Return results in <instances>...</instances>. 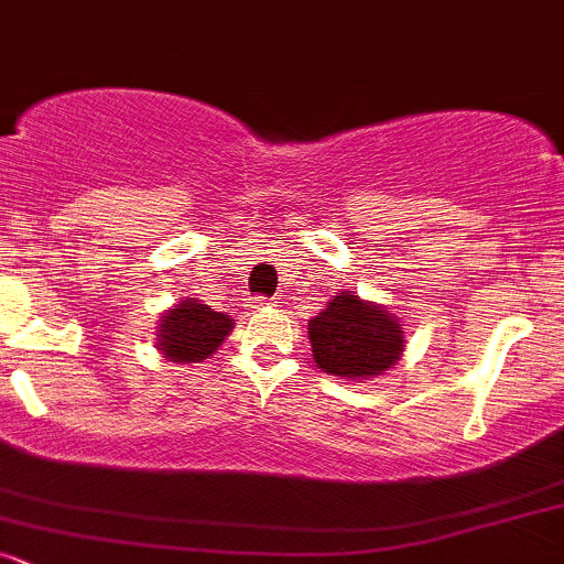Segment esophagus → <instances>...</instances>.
Instances as JSON below:
<instances>
[{
    "label": "esophagus",
    "mask_w": 564,
    "mask_h": 564,
    "mask_svg": "<svg viewBox=\"0 0 564 564\" xmlns=\"http://www.w3.org/2000/svg\"><path fill=\"white\" fill-rule=\"evenodd\" d=\"M268 304H270L268 296H251V304H249V307L262 310V307H268Z\"/></svg>",
    "instance_id": "obj_1"
}]
</instances>
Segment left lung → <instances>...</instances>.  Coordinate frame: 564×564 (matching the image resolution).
I'll return each instance as SVG.
<instances>
[{"label": "left lung", "instance_id": "8db88e82", "mask_svg": "<svg viewBox=\"0 0 564 564\" xmlns=\"http://www.w3.org/2000/svg\"><path fill=\"white\" fill-rule=\"evenodd\" d=\"M313 358L341 379L379 377L398 364L405 339L392 313L355 294H339L310 321Z\"/></svg>", "mask_w": 564, "mask_h": 564}]
</instances>
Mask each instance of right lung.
Returning <instances> with one entry per match:
<instances>
[{
	"mask_svg": "<svg viewBox=\"0 0 564 564\" xmlns=\"http://www.w3.org/2000/svg\"><path fill=\"white\" fill-rule=\"evenodd\" d=\"M159 332V349L172 364H198L223 345L232 332V321L200 300H183L177 307L166 310Z\"/></svg>",
	"mask_w": 564,
	"mask_h": 564,
	"instance_id": "1",
	"label": "right lung"
}]
</instances>
